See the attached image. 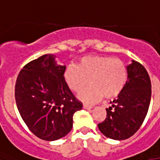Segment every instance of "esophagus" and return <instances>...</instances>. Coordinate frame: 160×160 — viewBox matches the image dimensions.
<instances>
[{
    "label": "esophagus",
    "mask_w": 160,
    "mask_h": 160,
    "mask_svg": "<svg viewBox=\"0 0 160 160\" xmlns=\"http://www.w3.org/2000/svg\"><path fill=\"white\" fill-rule=\"evenodd\" d=\"M82 108H83L84 109H92V106H88V105H86V104H83V106H82Z\"/></svg>",
    "instance_id": "esophagus-1"
}]
</instances>
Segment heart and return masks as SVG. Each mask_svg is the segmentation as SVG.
I'll return each mask as SVG.
<instances>
[{"instance_id": "heart-1", "label": "heart", "mask_w": 160, "mask_h": 160, "mask_svg": "<svg viewBox=\"0 0 160 160\" xmlns=\"http://www.w3.org/2000/svg\"><path fill=\"white\" fill-rule=\"evenodd\" d=\"M64 79L72 91L78 92L79 99L93 103L103 96L112 98L124 88L128 72L124 63L109 56L92 55L82 58L78 65H70L64 72Z\"/></svg>"}]
</instances>
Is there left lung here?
Wrapping results in <instances>:
<instances>
[{"instance_id":"8db88e82","label":"left lung","mask_w":160,"mask_h":160,"mask_svg":"<svg viewBox=\"0 0 160 160\" xmlns=\"http://www.w3.org/2000/svg\"><path fill=\"white\" fill-rule=\"evenodd\" d=\"M126 68L124 88L106 108V119L98 124L103 135L114 140L127 139L138 130L150 103L151 82L146 69L133 60Z\"/></svg>"}]
</instances>
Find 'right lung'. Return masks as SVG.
Returning a JSON list of instances; mask_svg holds the SVG:
<instances>
[{"mask_svg": "<svg viewBox=\"0 0 160 160\" xmlns=\"http://www.w3.org/2000/svg\"><path fill=\"white\" fill-rule=\"evenodd\" d=\"M65 70L55 55L46 54L27 63L17 77L18 111L30 130L43 140L66 136L72 128L74 112L82 108L67 85Z\"/></svg>", "mask_w": 160, "mask_h": 160, "instance_id": "1", "label": "right lung"}]
</instances>
